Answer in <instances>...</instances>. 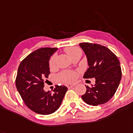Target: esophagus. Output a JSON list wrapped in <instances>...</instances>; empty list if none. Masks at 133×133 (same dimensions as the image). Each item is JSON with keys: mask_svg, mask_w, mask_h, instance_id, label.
Masks as SVG:
<instances>
[{"mask_svg": "<svg viewBox=\"0 0 133 133\" xmlns=\"http://www.w3.org/2000/svg\"><path fill=\"white\" fill-rule=\"evenodd\" d=\"M75 85H76V84H66V87L68 88V89H71V88L74 87Z\"/></svg>", "mask_w": 133, "mask_h": 133, "instance_id": "obj_1", "label": "esophagus"}]
</instances>
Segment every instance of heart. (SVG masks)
<instances>
[{"instance_id": "b5f03b06", "label": "heart", "mask_w": 133, "mask_h": 133, "mask_svg": "<svg viewBox=\"0 0 133 133\" xmlns=\"http://www.w3.org/2000/svg\"><path fill=\"white\" fill-rule=\"evenodd\" d=\"M80 50L78 48L76 47H67L65 49V52L71 58L74 55L76 54ZM55 65V57L53 56L51 57L50 58L49 60V67L50 68H53ZM76 78V74L74 72H70V71H65V72H62L60 74H59L57 76V78L61 81L62 82L64 83H68V82H72L75 80Z\"/></svg>"}]
</instances>
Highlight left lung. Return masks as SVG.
Masks as SVG:
<instances>
[{
	"mask_svg": "<svg viewBox=\"0 0 133 133\" xmlns=\"http://www.w3.org/2000/svg\"><path fill=\"white\" fill-rule=\"evenodd\" d=\"M87 58L89 68L84 78H95L92 87H86L82 99L91 105L104 104L115 94L122 77L120 61L108 48L98 44L82 42L79 44Z\"/></svg>",
	"mask_w": 133,
	"mask_h": 133,
	"instance_id": "8db88e82",
	"label": "left lung"
}]
</instances>
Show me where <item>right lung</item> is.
Returning <instances> with one entry per match:
<instances>
[{"mask_svg": "<svg viewBox=\"0 0 133 133\" xmlns=\"http://www.w3.org/2000/svg\"><path fill=\"white\" fill-rule=\"evenodd\" d=\"M57 48H41L28 55L19 65L17 89L26 106L42 115L54 113L61 104L68 88L55 86L53 92L44 91V80L50 74V57Z\"/></svg>", "mask_w": 133, "mask_h": 133, "instance_id": "right-lung-1", "label": "right lung"}]
</instances>
